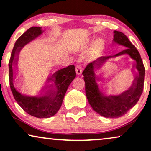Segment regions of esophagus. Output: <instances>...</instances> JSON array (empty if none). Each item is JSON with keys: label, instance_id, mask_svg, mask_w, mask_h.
I'll return each instance as SVG.
<instances>
[{"label": "esophagus", "instance_id": "esophagus-1", "mask_svg": "<svg viewBox=\"0 0 151 151\" xmlns=\"http://www.w3.org/2000/svg\"><path fill=\"white\" fill-rule=\"evenodd\" d=\"M76 71L78 76H80L83 73V69H82V68L80 66H77L76 67Z\"/></svg>", "mask_w": 151, "mask_h": 151}]
</instances>
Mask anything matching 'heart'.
<instances>
[{
  "label": "heart",
  "mask_w": 151,
  "mask_h": 151,
  "mask_svg": "<svg viewBox=\"0 0 151 151\" xmlns=\"http://www.w3.org/2000/svg\"><path fill=\"white\" fill-rule=\"evenodd\" d=\"M98 44H99V45H100V46H101H101H102V45H103V41H102V40H99V41H98Z\"/></svg>",
  "instance_id": "b5f03b06"
}]
</instances>
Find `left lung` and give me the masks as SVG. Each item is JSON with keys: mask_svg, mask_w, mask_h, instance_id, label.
Instances as JSON below:
<instances>
[{"mask_svg": "<svg viewBox=\"0 0 151 151\" xmlns=\"http://www.w3.org/2000/svg\"><path fill=\"white\" fill-rule=\"evenodd\" d=\"M113 40L116 44L127 48L113 56L100 57L95 61L90 62L83 72L88 102L96 112L107 118H119L126 114L129 109L137 104L144 89L145 75V68L139 52L128 37L123 32L114 30ZM124 54H128L136 61L132 68H135L138 73L135 75L133 85L128 90L120 95L106 97L104 93L99 90L97 84V81L101 80V78L96 76L95 71L100 68L107 58Z\"/></svg>", "mask_w": 151, "mask_h": 151, "instance_id": "8db88e82", "label": "left lung"}]
</instances>
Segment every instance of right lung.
Listing matches in <instances>:
<instances>
[{
	"mask_svg": "<svg viewBox=\"0 0 151 151\" xmlns=\"http://www.w3.org/2000/svg\"><path fill=\"white\" fill-rule=\"evenodd\" d=\"M41 27H32L23 33L16 42L12 51L9 62V85L13 96L23 110L37 118H49L58 112L62 104L64 95L68 86L76 76L74 65H70L56 71L47 79L46 83L54 84L46 85L42 89L43 96H28L21 94L14 86L13 64H17L20 50L25 44L42 34Z\"/></svg>",
	"mask_w": 151,
	"mask_h": 151,
	"instance_id": "obj_1",
	"label": "right lung"
}]
</instances>
